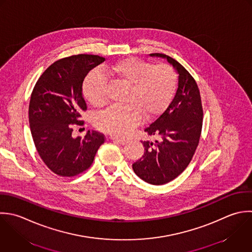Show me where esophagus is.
Segmentation results:
<instances>
[{"instance_id":"obj_1","label":"esophagus","mask_w":252,"mask_h":252,"mask_svg":"<svg viewBox=\"0 0 252 252\" xmlns=\"http://www.w3.org/2000/svg\"><path fill=\"white\" fill-rule=\"evenodd\" d=\"M109 138H110L111 140H113V141H115V142L121 144V145H125V144L127 142L126 139L121 138V137H117V136H110Z\"/></svg>"}]
</instances>
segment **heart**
I'll return each mask as SVG.
<instances>
[{"mask_svg": "<svg viewBox=\"0 0 252 252\" xmlns=\"http://www.w3.org/2000/svg\"><path fill=\"white\" fill-rule=\"evenodd\" d=\"M109 71L129 86L126 106L111 107L96 119V127L112 135L124 136L141 120L161 115L173 100L178 77L168 64L154 65L135 58H127L113 63ZM107 78L100 71L91 72L84 84L83 93L94 107L106 104Z\"/></svg>", "mask_w": 252, "mask_h": 252, "instance_id": "b5f03b06", "label": "heart"}]
</instances>
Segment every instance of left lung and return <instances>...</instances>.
Here are the masks:
<instances>
[{"instance_id":"1","label":"left lung","mask_w":252,"mask_h":252,"mask_svg":"<svg viewBox=\"0 0 252 252\" xmlns=\"http://www.w3.org/2000/svg\"><path fill=\"white\" fill-rule=\"evenodd\" d=\"M167 60L179 75L176 95L166 111L144 131L157 137L141 141L142 157L132 164L136 176L144 182L167 184L189 166L199 142L203 110L198 86L190 73L176 60L164 54H150Z\"/></svg>"}]
</instances>
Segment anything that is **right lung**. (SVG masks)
<instances>
[{"mask_svg": "<svg viewBox=\"0 0 252 252\" xmlns=\"http://www.w3.org/2000/svg\"><path fill=\"white\" fill-rule=\"evenodd\" d=\"M95 55H76L51 64L37 80L29 103L31 135L43 162L62 177L76 176L93 163L104 135L88 130L83 138L71 135V125H83L79 113L87 109L82 83L103 63Z\"/></svg>", "mask_w": 252, "mask_h": 252, "instance_id": "add662e5", "label": "right lung"}]
</instances>
